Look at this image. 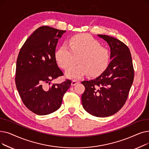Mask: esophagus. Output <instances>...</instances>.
Returning <instances> with one entry per match:
<instances>
[{"label":"esophagus","instance_id":"1","mask_svg":"<svg viewBox=\"0 0 149 149\" xmlns=\"http://www.w3.org/2000/svg\"><path fill=\"white\" fill-rule=\"evenodd\" d=\"M79 81H78L77 80H72V83H71V85L72 86H75V84H77V83H79Z\"/></svg>","mask_w":149,"mask_h":149}]
</instances>
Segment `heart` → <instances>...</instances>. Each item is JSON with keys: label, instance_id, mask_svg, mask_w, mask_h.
Masks as SVG:
<instances>
[{"label": "heart", "instance_id": "obj_1", "mask_svg": "<svg viewBox=\"0 0 149 149\" xmlns=\"http://www.w3.org/2000/svg\"><path fill=\"white\" fill-rule=\"evenodd\" d=\"M55 52V58L58 65L67 69L79 61V66L68 69L66 76L69 79H79L88 74L95 77L102 74L107 68L110 53L105 47L88 34L72 36Z\"/></svg>", "mask_w": 149, "mask_h": 149}]
</instances>
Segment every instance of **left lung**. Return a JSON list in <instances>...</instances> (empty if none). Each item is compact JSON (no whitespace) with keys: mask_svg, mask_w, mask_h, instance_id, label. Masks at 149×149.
<instances>
[{"mask_svg":"<svg viewBox=\"0 0 149 149\" xmlns=\"http://www.w3.org/2000/svg\"><path fill=\"white\" fill-rule=\"evenodd\" d=\"M111 48V61L96 79L83 81L85 91L81 96L84 110L97 117L111 116L124 106L134 81V70L130 50L113 37L98 34Z\"/></svg>","mask_w":149,"mask_h":149,"instance_id":"left-lung-1","label":"left lung"}]
</instances>
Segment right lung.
<instances>
[{
  "instance_id": "add662e5",
  "label": "right lung",
  "mask_w": 149,
  "mask_h": 149,
  "mask_svg": "<svg viewBox=\"0 0 149 149\" xmlns=\"http://www.w3.org/2000/svg\"><path fill=\"white\" fill-rule=\"evenodd\" d=\"M66 32L48 26L37 28L22 46L17 60L15 84L25 106L36 114L46 115L60 108L71 81L53 84L63 75L58 67L55 52L58 39Z\"/></svg>"
}]
</instances>
